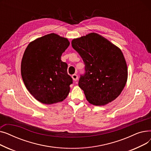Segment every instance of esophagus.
Here are the masks:
<instances>
[{
	"label": "esophagus",
	"mask_w": 151,
	"mask_h": 151,
	"mask_svg": "<svg viewBox=\"0 0 151 151\" xmlns=\"http://www.w3.org/2000/svg\"><path fill=\"white\" fill-rule=\"evenodd\" d=\"M72 78H73V80L75 81H77V80H78V75H76V74H74V75H72Z\"/></svg>",
	"instance_id": "34e87169"
}]
</instances>
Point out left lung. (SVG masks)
<instances>
[{"mask_svg":"<svg viewBox=\"0 0 151 151\" xmlns=\"http://www.w3.org/2000/svg\"><path fill=\"white\" fill-rule=\"evenodd\" d=\"M71 46L85 65L78 85L86 99L96 106L115 100L127 80V67L121 50L96 33L73 40Z\"/></svg>","mask_w":151,"mask_h":151,"instance_id":"8db88e82","label":"left lung"}]
</instances>
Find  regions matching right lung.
<instances>
[{"instance_id": "add662e5", "label": "right lung", "mask_w": 151, "mask_h": 151, "mask_svg": "<svg viewBox=\"0 0 151 151\" xmlns=\"http://www.w3.org/2000/svg\"><path fill=\"white\" fill-rule=\"evenodd\" d=\"M70 42L50 34L29 44L21 62L22 80L29 92L42 104L62 101L68 95L73 79L67 73V63L61 55Z\"/></svg>"}]
</instances>
